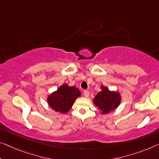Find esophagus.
Returning <instances> with one entry per match:
<instances>
[{
	"label": "esophagus",
	"mask_w": 159,
	"mask_h": 159,
	"mask_svg": "<svg viewBox=\"0 0 159 159\" xmlns=\"http://www.w3.org/2000/svg\"><path fill=\"white\" fill-rule=\"evenodd\" d=\"M84 95L85 97H86V98H88V97L89 96V91H86V90H85V91H84Z\"/></svg>",
	"instance_id": "1"
}]
</instances>
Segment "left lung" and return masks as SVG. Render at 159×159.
I'll return each mask as SVG.
<instances>
[{"instance_id": "left-lung-1", "label": "left lung", "mask_w": 159, "mask_h": 159, "mask_svg": "<svg viewBox=\"0 0 159 159\" xmlns=\"http://www.w3.org/2000/svg\"><path fill=\"white\" fill-rule=\"evenodd\" d=\"M120 100L121 97L119 93L111 91L107 87L101 86V91L97 93L93 101L102 114H107L119 106Z\"/></svg>"}]
</instances>
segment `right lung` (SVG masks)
I'll use <instances>...</instances> for the list:
<instances>
[{"mask_svg": "<svg viewBox=\"0 0 159 159\" xmlns=\"http://www.w3.org/2000/svg\"><path fill=\"white\" fill-rule=\"evenodd\" d=\"M80 96L79 89L63 84L56 91L49 95L47 98L48 105L57 112L66 113L71 108L75 99Z\"/></svg>", "mask_w": 159, "mask_h": 159, "instance_id": "right-lung-1", "label": "right lung"}]
</instances>
